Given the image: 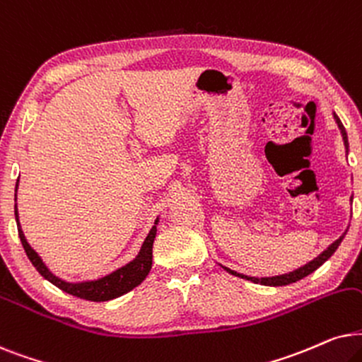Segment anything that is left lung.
Wrapping results in <instances>:
<instances>
[{"label":"left lung","instance_id":"1","mask_svg":"<svg viewBox=\"0 0 362 362\" xmlns=\"http://www.w3.org/2000/svg\"><path fill=\"white\" fill-rule=\"evenodd\" d=\"M332 117H334L336 124H338V127H339V131H341V137H343V142H344V147H346V156H348V152H349L348 134H346L344 125L341 124V120H339L338 115H336V112H332ZM349 202H351V204H353V197H351ZM346 231H348V230H344V233L341 235V237H339L338 240H336V242H332V243L329 245V247H327V248L325 250V252H321L320 255H317L316 258H313L311 262H308L306 264H303V267H300V268L293 269V272H290V273L276 274V276H264V278L248 276V274L238 273V272H235V269H230V268L223 267V264H220V263H218V264H220L221 268L225 269V272H228L230 274H233V276H238V278L248 279V281L257 283V285H263V286H285V285H291V283L300 281V279H303L305 276H308V274H311L313 272H316V269L320 268L322 263L327 262V259L331 258V255L334 253L336 250H338V247L341 245V242H343V238L346 237Z\"/></svg>","mask_w":362,"mask_h":362}]
</instances>
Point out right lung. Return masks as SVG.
I'll list each match as a JSON object with an SVG mask.
<instances>
[{
	"label": "right lung",
	"instance_id": "1",
	"mask_svg": "<svg viewBox=\"0 0 362 362\" xmlns=\"http://www.w3.org/2000/svg\"><path fill=\"white\" fill-rule=\"evenodd\" d=\"M18 184L16 180V189H14V202H16V194H18ZM14 218H16L18 225V235L21 238L23 248L26 252L28 258L33 263L40 274L47 281L52 283V285L59 288V290L69 293L72 296L83 298V300L88 301H109L114 300V298H119L129 293L134 288L141 285L144 279L147 278L148 272L152 268V247L153 240H156L157 235V225H158V216L153 221V226L148 231V235L144 240L141 250H139L137 257L131 259L127 264L114 269L112 273L105 274V276H100L98 279H84V281H67V279H62L56 276L54 273L47 268V264L42 262V258L37 255L35 248L28 243L26 237H24L21 223H19V215H18V204H14Z\"/></svg>",
	"mask_w": 362,
	"mask_h": 362
}]
</instances>
